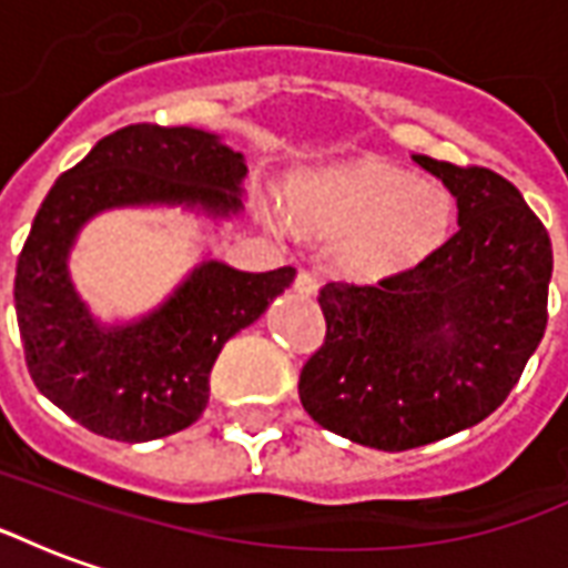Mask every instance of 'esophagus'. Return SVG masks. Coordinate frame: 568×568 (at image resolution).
Masks as SVG:
<instances>
[{
	"label": "esophagus",
	"instance_id": "1",
	"mask_svg": "<svg viewBox=\"0 0 568 568\" xmlns=\"http://www.w3.org/2000/svg\"><path fill=\"white\" fill-rule=\"evenodd\" d=\"M295 292L297 295H316L320 292V273H313V271H301L295 276Z\"/></svg>",
	"mask_w": 568,
	"mask_h": 568
}]
</instances>
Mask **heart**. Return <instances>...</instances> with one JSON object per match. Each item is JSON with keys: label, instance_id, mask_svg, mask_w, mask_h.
Instances as JSON below:
<instances>
[{"label": "heart", "instance_id": "b5f03b06", "mask_svg": "<svg viewBox=\"0 0 568 568\" xmlns=\"http://www.w3.org/2000/svg\"><path fill=\"white\" fill-rule=\"evenodd\" d=\"M292 212L307 231L344 240V261L383 276L432 255L450 236L453 200L435 182H414L386 163H358L301 185Z\"/></svg>", "mask_w": 568, "mask_h": 568}]
</instances>
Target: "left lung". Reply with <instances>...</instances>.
<instances>
[{
  "mask_svg": "<svg viewBox=\"0 0 568 568\" xmlns=\"http://www.w3.org/2000/svg\"><path fill=\"white\" fill-rule=\"evenodd\" d=\"M456 197L459 231L377 283L320 288L325 341L301 371L322 428L410 450L475 426L508 398L548 325L550 236L487 166L414 154Z\"/></svg>",
  "mask_w": 568,
  "mask_h": 568,
  "instance_id": "8db88e82",
  "label": "left lung"
}]
</instances>
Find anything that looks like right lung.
<instances>
[{
    "mask_svg": "<svg viewBox=\"0 0 568 568\" xmlns=\"http://www.w3.org/2000/svg\"><path fill=\"white\" fill-rule=\"evenodd\" d=\"M243 154L194 128L130 124L60 175L36 212L14 276V310L32 383L103 438L182 432L210 402L222 346L258 320L295 267L234 271L203 261L161 307L130 325H100L69 280V248L97 212L185 203L210 215L243 210Z\"/></svg>",
    "mask_w": 568,
    "mask_h": 568,
    "instance_id": "right-lung-1",
    "label": "right lung"
}]
</instances>
